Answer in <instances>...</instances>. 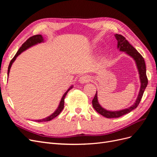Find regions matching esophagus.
Here are the masks:
<instances>
[{
  "label": "esophagus",
  "instance_id": "34e87169",
  "mask_svg": "<svg viewBox=\"0 0 157 157\" xmlns=\"http://www.w3.org/2000/svg\"><path fill=\"white\" fill-rule=\"evenodd\" d=\"M91 80V77H90V75H84L82 76L81 77H80L78 79V82L80 84H85V83H88Z\"/></svg>",
  "mask_w": 157,
  "mask_h": 157
}]
</instances>
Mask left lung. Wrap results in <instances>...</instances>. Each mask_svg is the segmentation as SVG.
Wrapping results in <instances>:
<instances>
[{"label":"left lung","instance_id":"8db88e82","mask_svg":"<svg viewBox=\"0 0 157 157\" xmlns=\"http://www.w3.org/2000/svg\"><path fill=\"white\" fill-rule=\"evenodd\" d=\"M115 36L117 40V48L121 52H124L125 54L130 56L134 60L137 71H138L141 85L139 94L137 95V99L134 104L129 107L118 111H109L102 107L98 101V92L96 91V94L92 100L93 107L98 113L106 118H118L129 113L130 111L135 109L139 105L141 98L143 96L144 92L147 86V83H148V80H147L146 75V66L143 57L128 42V41L125 39V37L118 34H115Z\"/></svg>","mask_w":157,"mask_h":157}]
</instances>
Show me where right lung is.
Here are the masks:
<instances>
[{
	"mask_svg": "<svg viewBox=\"0 0 157 157\" xmlns=\"http://www.w3.org/2000/svg\"><path fill=\"white\" fill-rule=\"evenodd\" d=\"M44 42V38L43 36H42L41 35H34L33 36L31 37H30L29 39H28L24 43H23L22 44V46L20 47V49L18 50V51L17 52L16 54L15 55V56L13 57V59L11 60L10 64H9V66H8V76L9 75V73H10V69H11V67L12 65L13 64V63L14 62V61H15L17 58V57L20 55L21 53H22L23 52L25 51L26 50L29 49V48H31V47L35 46L36 44H40L41 43V42ZM73 87V86L72 85V86H71V87L67 90L65 92V94L63 95L62 98H61V101L59 102V105L58 107V108L56 109V110L52 114V115H50V116L44 118H42V119H40V120H35V121L36 122H47V121H50L51 120L53 119V118H54L55 117H56L57 116H58L59 114L61 112V111L63 110V109L64 107V99H65V98L66 96V95H67V92L69 91V90L71 89H72Z\"/></svg>",
	"mask_w": 157,
	"mask_h": 157,
	"instance_id": "1",
	"label": "right lung"
}]
</instances>
